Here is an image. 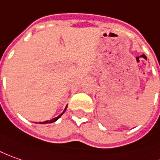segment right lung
<instances>
[{
    "mask_svg": "<svg viewBox=\"0 0 160 160\" xmlns=\"http://www.w3.org/2000/svg\"><path fill=\"white\" fill-rule=\"evenodd\" d=\"M66 108H67V106H66V107H65V109H64V111H63V112L61 113V114H60V115H59V116H58V117H57V118H52V119H51V120H49V121H48V120H47V121H44V122H40V124H47V123H53V122H55V121H57V120H58V118H60V117H61V116H62V115H63V112H65V110H66Z\"/></svg>",
    "mask_w": 160,
    "mask_h": 160,
    "instance_id": "1",
    "label": "right lung"
}]
</instances>
